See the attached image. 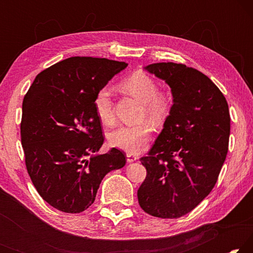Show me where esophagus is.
Instances as JSON below:
<instances>
[{
    "label": "esophagus",
    "mask_w": 253,
    "mask_h": 253,
    "mask_svg": "<svg viewBox=\"0 0 253 253\" xmlns=\"http://www.w3.org/2000/svg\"><path fill=\"white\" fill-rule=\"evenodd\" d=\"M126 156H127V163H132V162L137 161V156L136 155H132V154L128 153Z\"/></svg>",
    "instance_id": "1"
}]
</instances>
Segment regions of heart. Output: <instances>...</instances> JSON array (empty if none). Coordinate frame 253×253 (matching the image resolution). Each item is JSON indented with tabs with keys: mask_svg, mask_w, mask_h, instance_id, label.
<instances>
[{
	"mask_svg": "<svg viewBox=\"0 0 253 253\" xmlns=\"http://www.w3.org/2000/svg\"><path fill=\"white\" fill-rule=\"evenodd\" d=\"M121 88L142 102L144 116L156 125H161L169 116L172 98L168 93L158 91V85L152 77L140 71L134 72L122 81ZM93 108L101 123L110 124L114 121L113 96L108 87L97 91L93 98ZM152 131V125L147 122L137 126H119L108 134V143L111 147L136 154L147 146Z\"/></svg>",
	"mask_w": 253,
	"mask_h": 253,
	"instance_id": "obj_1",
	"label": "heart"
}]
</instances>
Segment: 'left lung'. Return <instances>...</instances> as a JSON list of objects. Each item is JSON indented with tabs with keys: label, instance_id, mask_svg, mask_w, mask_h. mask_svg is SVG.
<instances>
[{
	"label": "left lung",
	"instance_id": "1",
	"mask_svg": "<svg viewBox=\"0 0 253 253\" xmlns=\"http://www.w3.org/2000/svg\"><path fill=\"white\" fill-rule=\"evenodd\" d=\"M144 69L169 84L173 105L148 156L140 158L147 175L137 198L151 215L176 219L215 185L228 154L229 106L212 80L193 68L160 62Z\"/></svg>",
	"mask_w": 253,
	"mask_h": 253
}]
</instances>
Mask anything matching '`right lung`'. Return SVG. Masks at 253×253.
Wrapping results in <instances>:
<instances>
[{"label": "right lung", "mask_w": 253, "mask_h": 253, "mask_svg": "<svg viewBox=\"0 0 253 253\" xmlns=\"http://www.w3.org/2000/svg\"><path fill=\"white\" fill-rule=\"evenodd\" d=\"M127 66L105 58H68L40 72L24 97L25 165L38 193L59 211H84L106 174L126 164L117 148L97 154L104 136L93 98Z\"/></svg>", "instance_id": "right-lung-1"}]
</instances>
